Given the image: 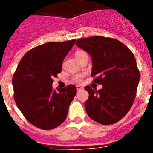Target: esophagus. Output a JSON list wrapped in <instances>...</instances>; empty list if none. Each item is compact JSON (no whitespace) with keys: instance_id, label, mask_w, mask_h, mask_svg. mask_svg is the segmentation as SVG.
Listing matches in <instances>:
<instances>
[{"instance_id":"esophagus-1","label":"esophagus","mask_w":153,"mask_h":153,"mask_svg":"<svg viewBox=\"0 0 153 153\" xmlns=\"http://www.w3.org/2000/svg\"><path fill=\"white\" fill-rule=\"evenodd\" d=\"M83 86H76V90H77V91H79V90H83Z\"/></svg>"}]
</instances>
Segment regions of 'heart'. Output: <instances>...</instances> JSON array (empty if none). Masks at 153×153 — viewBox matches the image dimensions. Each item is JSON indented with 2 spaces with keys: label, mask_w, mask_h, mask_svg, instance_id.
I'll list each match as a JSON object with an SVG mask.
<instances>
[{
  "label": "heart",
  "mask_w": 153,
  "mask_h": 153,
  "mask_svg": "<svg viewBox=\"0 0 153 153\" xmlns=\"http://www.w3.org/2000/svg\"><path fill=\"white\" fill-rule=\"evenodd\" d=\"M85 55H87L86 54V53L83 51H76L75 52V56L76 59H79V58L82 57V56H85ZM83 75H78V76H76L74 78V80L76 83H80L81 81H82V78H83Z\"/></svg>",
  "instance_id": "heart-1"
}]
</instances>
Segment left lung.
I'll return each mask as SVG.
<instances>
[{
	"mask_svg": "<svg viewBox=\"0 0 153 153\" xmlns=\"http://www.w3.org/2000/svg\"><path fill=\"white\" fill-rule=\"evenodd\" d=\"M76 45L91 56L93 82L97 90L85 86L87 115L102 125L117 123L132 107L140 81V71L132 51L117 39L94 36L76 40Z\"/></svg>",
	"mask_w": 153,
	"mask_h": 153,
	"instance_id": "8db88e82",
	"label": "left lung"
}]
</instances>
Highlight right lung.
Returning <instances> with one entry per match:
<instances>
[{"instance_id":"1","label":"right lung","mask_w":153,"mask_h":153,"mask_svg":"<svg viewBox=\"0 0 153 153\" xmlns=\"http://www.w3.org/2000/svg\"><path fill=\"white\" fill-rule=\"evenodd\" d=\"M76 40L48 42L25 53L13 74L14 100L28 122L49 130L64 122L76 93L74 85L53 90V78L61 72L62 63Z\"/></svg>"}]
</instances>
